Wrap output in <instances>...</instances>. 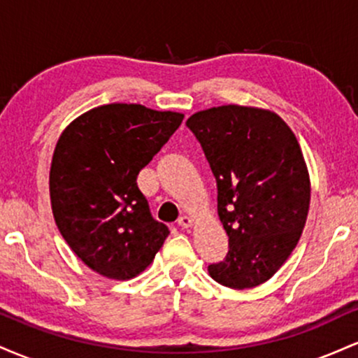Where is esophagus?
Masks as SVG:
<instances>
[{"label": "esophagus", "mask_w": 358, "mask_h": 358, "mask_svg": "<svg viewBox=\"0 0 358 358\" xmlns=\"http://www.w3.org/2000/svg\"><path fill=\"white\" fill-rule=\"evenodd\" d=\"M178 225L182 229H188V227H192V219L188 215H182L178 219Z\"/></svg>", "instance_id": "1"}]
</instances>
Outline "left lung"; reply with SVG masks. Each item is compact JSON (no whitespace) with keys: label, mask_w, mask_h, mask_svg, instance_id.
<instances>
[{"label":"left lung","mask_w":358,"mask_h":358,"mask_svg":"<svg viewBox=\"0 0 358 358\" xmlns=\"http://www.w3.org/2000/svg\"><path fill=\"white\" fill-rule=\"evenodd\" d=\"M187 127L217 182V210L229 236L224 261L208 266L222 286L262 285L296 248L310 208V178L296 136L271 110L220 106Z\"/></svg>","instance_id":"left-lung-1"}]
</instances>
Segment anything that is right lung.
Instances as JSON below:
<instances>
[{
    "instance_id": "right-lung-1",
    "label": "right lung",
    "mask_w": 358,
    "mask_h": 358,
    "mask_svg": "<svg viewBox=\"0 0 358 358\" xmlns=\"http://www.w3.org/2000/svg\"><path fill=\"white\" fill-rule=\"evenodd\" d=\"M182 121L171 110L108 104L62 133L50 168L52 212L77 257L102 276L134 278L170 234L136 178Z\"/></svg>"
}]
</instances>
